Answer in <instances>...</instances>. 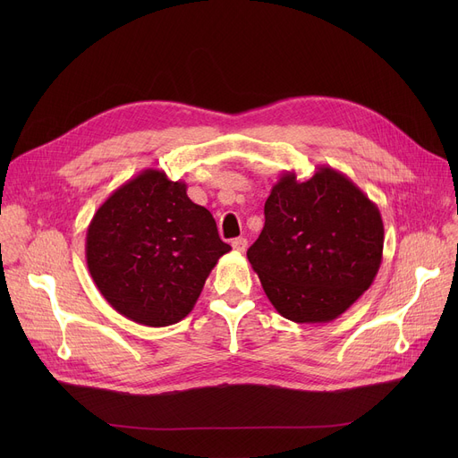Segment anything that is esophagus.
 Instances as JSON below:
<instances>
[{
    "instance_id": "esophagus-1",
    "label": "esophagus",
    "mask_w": 458,
    "mask_h": 458,
    "mask_svg": "<svg viewBox=\"0 0 458 458\" xmlns=\"http://www.w3.org/2000/svg\"><path fill=\"white\" fill-rule=\"evenodd\" d=\"M232 247L235 252H245L247 250V239L245 237H237L232 242Z\"/></svg>"
}]
</instances>
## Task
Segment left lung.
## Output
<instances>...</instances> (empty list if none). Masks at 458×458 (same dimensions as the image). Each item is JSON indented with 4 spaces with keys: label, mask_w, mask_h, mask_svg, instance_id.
<instances>
[{
    "label": "left lung",
    "mask_w": 458,
    "mask_h": 458,
    "mask_svg": "<svg viewBox=\"0 0 458 458\" xmlns=\"http://www.w3.org/2000/svg\"><path fill=\"white\" fill-rule=\"evenodd\" d=\"M263 211L266 225L247 258L282 318L328 323L369 290L384 225L377 204L345 174L327 165L304 182L284 173Z\"/></svg>",
    "instance_id": "1"
}]
</instances>
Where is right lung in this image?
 I'll return each instance as SVG.
<instances>
[{
  "label": "right lung",
  "instance_id": "add662e5",
  "mask_svg": "<svg viewBox=\"0 0 458 458\" xmlns=\"http://www.w3.org/2000/svg\"><path fill=\"white\" fill-rule=\"evenodd\" d=\"M232 247L183 182L147 168L114 189L87 228L89 273L104 299L144 327H168L195 308Z\"/></svg>",
  "mask_w": 458,
  "mask_h": 458
}]
</instances>
